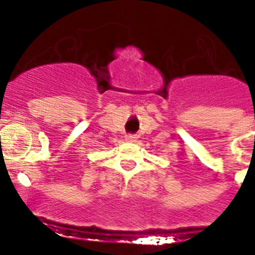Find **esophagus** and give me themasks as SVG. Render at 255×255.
Masks as SVG:
<instances>
[{
	"label": "esophagus",
	"instance_id": "esophagus-1",
	"mask_svg": "<svg viewBox=\"0 0 255 255\" xmlns=\"http://www.w3.org/2000/svg\"><path fill=\"white\" fill-rule=\"evenodd\" d=\"M125 140L129 141V143H134V141L136 140V136H135V135H131V134H128V135H125Z\"/></svg>",
	"mask_w": 255,
	"mask_h": 255
}]
</instances>
